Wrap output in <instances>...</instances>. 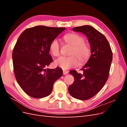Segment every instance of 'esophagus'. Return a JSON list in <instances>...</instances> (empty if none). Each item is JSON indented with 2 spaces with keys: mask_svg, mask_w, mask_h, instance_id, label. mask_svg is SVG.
<instances>
[{
  "mask_svg": "<svg viewBox=\"0 0 127 127\" xmlns=\"http://www.w3.org/2000/svg\"><path fill=\"white\" fill-rule=\"evenodd\" d=\"M68 71L64 70H63V74H64V75L68 74Z\"/></svg>",
  "mask_w": 127,
  "mask_h": 127,
  "instance_id": "esophagus-1",
  "label": "esophagus"
}]
</instances>
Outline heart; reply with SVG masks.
<instances>
[{
	"instance_id": "1",
	"label": "heart",
	"mask_w": 127,
	"mask_h": 127,
	"mask_svg": "<svg viewBox=\"0 0 127 127\" xmlns=\"http://www.w3.org/2000/svg\"><path fill=\"white\" fill-rule=\"evenodd\" d=\"M63 40L65 43L72 46L70 56L60 57L55 61L56 66L66 70L76 67L79 63L85 64L91 56V50L90 45L85 42L83 36L77 33H68L64 35ZM49 51L55 57L60 54V45L57 39L53 40L49 45Z\"/></svg>"
}]
</instances>
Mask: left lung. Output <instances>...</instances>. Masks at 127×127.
Returning <instances> with one entry per match:
<instances>
[{
	"label": "left lung",
	"instance_id": "1",
	"mask_svg": "<svg viewBox=\"0 0 127 127\" xmlns=\"http://www.w3.org/2000/svg\"><path fill=\"white\" fill-rule=\"evenodd\" d=\"M76 32L86 35L91 45V56L81 69L83 74L76 70L69 71L74 82L69 86V93L73 97L87 100L101 91L109 76L112 52L108 41L103 34L90 25L76 27Z\"/></svg>",
	"mask_w": 127,
	"mask_h": 127
}]
</instances>
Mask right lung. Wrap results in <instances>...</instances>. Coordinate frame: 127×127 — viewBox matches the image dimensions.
<instances>
[{
	"mask_svg": "<svg viewBox=\"0 0 127 127\" xmlns=\"http://www.w3.org/2000/svg\"><path fill=\"white\" fill-rule=\"evenodd\" d=\"M66 29L36 26L26 29L19 36L12 53L15 78L26 94L41 98L49 95L62 69H45L53 61L49 55L51 42Z\"/></svg>",
	"mask_w": 127,
	"mask_h": 127,
	"instance_id": "add662e5",
	"label": "right lung"
}]
</instances>
